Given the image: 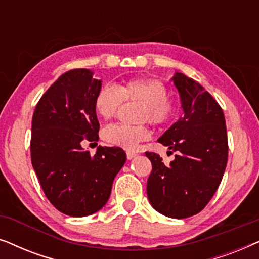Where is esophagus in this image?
I'll list each match as a JSON object with an SVG mask.
<instances>
[{
	"instance_id": "esophagus-1",
	"label": "esophagus",
	"mask_w": 259,
	"mask_h": 259,
	"mask_svg": "<svg viewBox=\"0 0 259 259\" xmlns=\"http://www.w3.org/2000/svg\"><path fill=\"white\" fill-rule=\"evenodd\" d=\"M127 159H128V160H131V159H133L134 157H137V153L136 152H131V151H127Z\"/></svg>"
}]
</instances>
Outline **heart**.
<instances>
[{
	"label": "heart",
	"instance_id": "b5f03b06",
	"mask_svg": "<svg viewBox=\"0 0 259 259\" xmlns=\"http://www.w3.org/2000/svg\"><path fill=\"white\" fill-rule=\"evenodd\" d=\"M122 101H134L143 105L140 121L154 126L171 122L178 113V105L168 98V88L157 79H131L125 82L102 86L95 95V111L102 119L109 120L116 114ZM106 143L125 150H133L141 141L150 138L145 126H127L121 123L109 125L102 131Z\"/></svg>",
	"mask_w": 259,
	"mask_h": 259
}]
</instances>
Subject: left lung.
Returning a JSON list of instances; mask_svg holds the SVG:
<instances>
[{"label":"left lung","mask_w":259,"mask_h":259,"mask_svg":"<svg viewBox=\"0 0 259 259\" xmlns=\"http://www.w3.org/2000/svg\"><path fill=\"white\" fill-rule=\"evenodd\" d=\"M184 115L158 139L177 152L166 166L162 158L146 152L152 162L147 197L155 211L183 219L203 210L217 191L228 162L224 113L213 97L183 73L172 77Z\"/></svg>","instance_id":"8db88e82"}]
</instances>
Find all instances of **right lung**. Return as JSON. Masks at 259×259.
<instances>
[{
  "label": "right lung",
  "instance_id": "obj_1",
  "mask_svg": "<svg viewBox=\"0 0 259 259\" xmlns=\"http://www.w3.org/2000/svg\"><path fill=\"white\" fill-rule=\"evenodd\" d=\"M101 80L90 69L62 74L38 100L31 121V164L42 190L56 210L86 217L111 196L113 180L126 162L120 147L99 146L93 157L83 140H99L94 107Z\"/></svg>",
  "mask_w": 259,
  "mask_h": 259
}]
</instances>
